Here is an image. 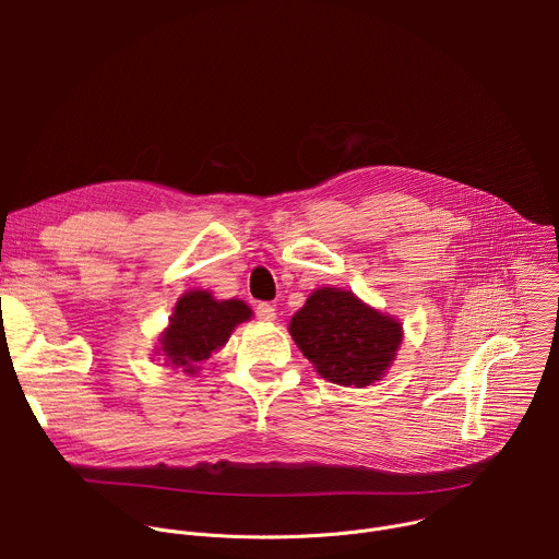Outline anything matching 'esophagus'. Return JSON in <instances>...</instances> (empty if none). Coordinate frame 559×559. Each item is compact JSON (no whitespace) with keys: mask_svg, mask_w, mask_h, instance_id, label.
I'll return each instance as SVG.
<instances>
[{"mask_svg":"<svg viewBox=\"0 0 559 559\" xmlns=\"http://www.w3.org/2000/svg\"><path fill=\"white\" fill-rule=\"evenodd\" d=\"M255 316L260 318V320H264V322H273L275 320V306L273 304H269V301H260L258 306H255Z\"/></svg>","mask_w":559,"mask_h":559,"instance_id":"esophagus-1","label":"esophagus"}]
</instances>
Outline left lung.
Listing matches in <instances>:
<instances>
[{
    "instance_id": "obj_1",
    "label": "left lung",
    "mask_w": 559,
    "mask_h": 559,
    "mask_svg": "<svg viewBox=\"0 0 559 559\" xmlns=\"http://www.w3.org/2000/svg\"><path fill=\"white\" fill-rule=\"evenodd\" d=\"M290 335L322 378L361 389L386 373L402 326L348 290L320 288L293 316Z\"/></svg>"
}]
</instances>
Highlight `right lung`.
<instances>
[{
    "label": "right lung",
    "mask_w": 559,
    "mask_h": 559,
    "mask_svg": "<svg viewBox=\"0 0 559 559\" xmlns=\"http://www.w3.org/2000/svg\"><path fill=\"white\" fill-rule=\"evenodd\" d=\"M251 318V308L239 299H213L206 290L186 293L170 318V326L162 335V350L183 370L195 373V364L211 357V353L224 346L230 331Z\"/></svg>",
    "instance_id": "right-lung-1"
}]
</instances>
